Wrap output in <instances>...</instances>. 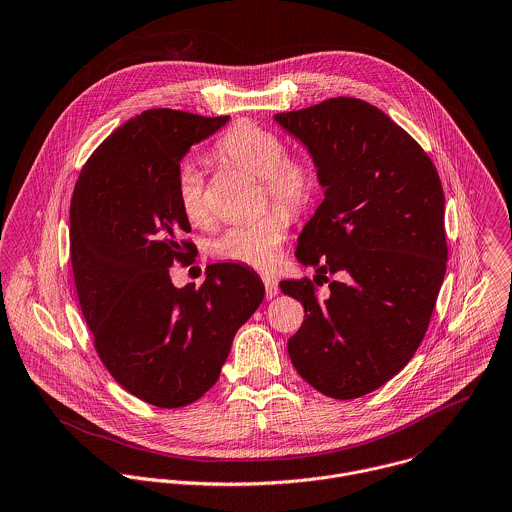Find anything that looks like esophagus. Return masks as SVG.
Here are the masks:
<instances>
[{
	"label": "esophagus",
	"instance_id": "obj_1",
	"mask_svg": "<svg viewBox=\"0 0 512 512\" xmlns=\"http://www.w3.org/2000/svg\"><path fill=\"white\" fill-rule=\"evenodd\" d=\"M264 280V288H266V298L272 300L278 296V282L272 276H262Z\"/></svg>",
	"mask_w": 512,
	"mask_h": 512
}]
</instances>
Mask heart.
Masks as SVG:
<instances>
[{
    "instance_id": "obj_1",
    "label": "heart",
    "mask_w": 512,
    "mask_h": 512,
    "mask_svg": "<svg viewBox=\"0 0 512 512\" xmlns=\"http://www.w3.org/2000/svg\"><path fill=\"white\" fill-rule=\"evenodd\" d=\"M214 155L232 167L258 176L268 196L288 212H302L316 188L312 167L286 155L284 139L254 121L242 119L222 133ZM176 198L182 214L194 226H206L212 218L204 176L194 165H184L176 174ZM288 218L272 208L258 218L234 222L220 232L210 250L214 256L254 268H268L276 262L286 238Z\"/></svg>"
}]
</instances>
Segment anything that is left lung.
<instances>
[{"mask_svg":"<svg viewBox=\"0 0 512 512\" xmlns=\"http://www.w3.org/2000/svg\"><path fill=\"white\" fill-rule=\"evenodd\" d=\"M274 121L308 149L326 190L296 258L316 268L314 282L341 276L322 298L308 278L280 282L306 310L288 353L314 389L355 399L397 375L425 338L447 270L443 186L427 153L361 99Z\"/></svg>","mask_w":512,"mask_h":512,"instance_id":"left-lung-1","label":"left lung"}]
</instances>
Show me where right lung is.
<instances>
[{"instance_id": "add662e5", "label": "right lung", "mask_w": 512, "mask_h": 512, "mask_svg": "<svg viewBox=\"0 0 512 512\" xmlns=\"http://www.w3.org/2000/svg\"><path fill=\"white\" fill-rule=\"evenodd\" d=\"M228 119L143 111L97 147L71 198V266L95 349L117 383L165 409L218 381L238 328L264 300L244 264H210L200 288H176L169 274L194 254L182 238L180 161Z\"/></svg>"}]
</instances>
